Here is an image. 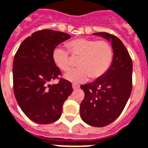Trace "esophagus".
I'll use <instances>...</instances> for the list:
<instances>
[{
    "label": "esophagus",
    "mask_w": 148,
    "mask_h": 148,
    "mask_svg": "<svg viewBox=\"0 0 148 148\" xmlns=\"http://www.w3.org/2000/svg\"><path fill=\"white\" fill-rule=\"evenodd\" d=\"M79 87V86L78 84H73V90H75V89H77Z\"/></svg>",
    "instance_id": "34e87169"
}]
</instances>
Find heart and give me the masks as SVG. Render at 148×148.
Here are the masks:
<instances>
[{
  "label": "heart",
  "mask_w": 148,
  "mask_h": 148,
  "mask_svg": "<svg viewBox=\"0 0 148 148\" xmlns=\"http://www.w3.org/2000/svg\"><path fill=\"white\" fill-rule=\"evenodd\" d=\"M68 51L57 47L52 52V60L59 69L67 71L72 65L69 54L73 58H79V68L69 70L64 75L66 80L72 83H81L89 77L95 80L107 73L113 60V49L106 40L78 38L68 42Z\"/></svg>",
  "instance_id": "heart-1"
}]
</instances>
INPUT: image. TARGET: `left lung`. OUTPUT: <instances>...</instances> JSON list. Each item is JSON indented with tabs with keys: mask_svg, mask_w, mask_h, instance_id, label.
Wrapping results in <instances>:
<instances>
[{
	"mask_svg": "<svg viewBox=\"0 0 148 148\" xmlns=\"http://www.w3.org/2000/svg\"><path fill=\"white\" fill-rule=\"evenodd\" d=\"M112 43L113 60L102 77L81 85L85 97L80 104V116L88 125L103 127L117 119L132 91L133 62L123 42L110 33H95Z\"/></svg>",
	"mask_w": 148,
	"mask_h": 148,
	"instance_id": "8db88e82",
	"label": "left lung"
}]
</instances>
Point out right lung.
<instances>
[{
  "label": "right lung",
  "mask_w": 148,
  "mask_h": 148,
  "mask_svg": "<svg viewBox=\"0 0 148 148\" xmlns=\"http://www.w3.org/2000/svg\"><path fill=\"white\" fill-rule=\"evenodd\" d=\"M69 34L51 29L33 33L21 44L13 61V89L26 116L38 124H49L62 115V106L73 92L72 83L59 78L62 73L52 60V52ZM55 78L57 84L48 83Z\"/></svg>",
  "instance_id": "right-lung-1"
}]
</instances>
